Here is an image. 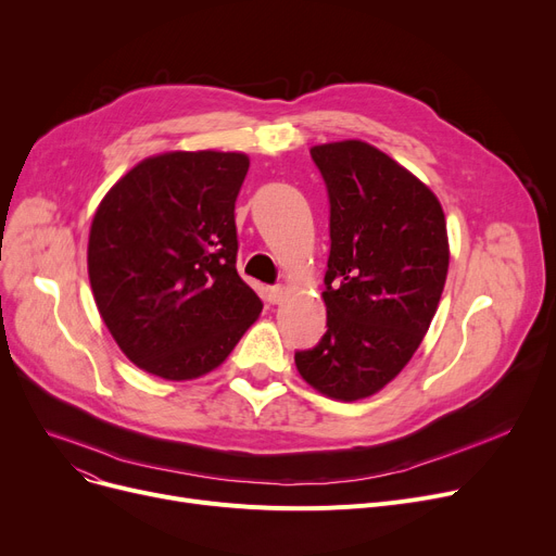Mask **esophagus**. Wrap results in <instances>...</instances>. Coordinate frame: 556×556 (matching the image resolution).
Instances as JSON below:
<instances>
[{
	"instance_id": "esophagus-1",
	"label": "esophagus",
	"mask_w": 556,
	"mask_h": 556,
	"mask_svg": "<svg viewBox=\"0 0 556 556\" xmlns=\"http://www.w3.org/2000/svg\"><path fill=\"white\" fill-rule=\"evenodd\" d=\"M283 295H286V290L281 286H268L266 288V298H268L270 304H279L283 300Z\"/></svg>"
}]
</instances>
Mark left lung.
<instances>
[{
    "instance_id": "obj_1",
    "label": "left lung",
    "mask_w": 556,
    "mask_h": 556,
    "mask_svg": "<svg viewBox=\"0 0 556 556\" xmlns=\"http://www.w3.org/2000/svg\"><path fill=\"white\" fill-rule=\"evenodd\" d=\"M311 157L329 193L327 333L295 365L317 392L356 401L421 344L446 283V220L424 182L365 141L313 146Z\"/></svg>"
}]
</instances>
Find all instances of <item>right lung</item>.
I'll return each mask as SVG.
<instances>
[{
  "label": "right lung",
  "instance_id": "right-lung-1",
  "mask_svg": "<svg viewBox=\"0 0 556 556\" xmlns=\"http://www.w3.org/2000/svg\"><path fill=\"white\" fill-rule=\"evenodd\" d=\"M243 153H164L101 200L87 245L94 302L143 371L189 381L218 367L263 302L237 273Z\"/></svg>",
  "mask_w": 556,
  "mask_h": 556
}]
</instances>
